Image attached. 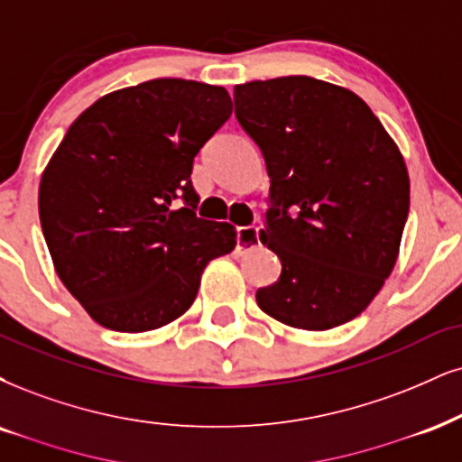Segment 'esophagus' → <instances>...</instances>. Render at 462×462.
Masks as SVG:
<instances>
[{
	"label": "esophagus",
	"instance_id": "obj_1",
	"mask_svg": "<svg viewBox=\"0 0 462 462\" xmlns=\"http://www.w3.org/2000/svg\"><path fill=\"white\" fill-rule=\"evenodd\" d=\"M259 244V226H240L237 229V253L244 254Z\"/></svg>",
	"mask_w": 462,
	"mask_h": 462
}]
</instances>
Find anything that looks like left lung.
Here are the masks:
<instances>
[{"label": "left lung", "instance_id": "obj_1", "mask_svg": "<svg viewBox=\"0 0 462 462\" xmlns=\"http://www.w3.org/2000/svg\"><path fill=\"white\" fill-rule=\"evenodd\" d=\"M236 117L270 175L259 240L282 263L259 309L323 332L366 310L394 270L409 214L405 158L360 96L312 77L236 85Z\"/></svg>", "mask_w": 462, "mask_h": 462}]
</instances>
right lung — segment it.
Masks as SVG:
<instances>
[{
	"instance_id": "obj_1",
	"label": "right lung",
	"mask_w": 462,
	"mask_h": 462,
	"mask_svg": "<svg viewBox=\"0 0 462 462\" xmlns=\"http://www.w3.org/2000/svg\"><path fill=\"white\" fill-rule=\"evenodd\" d=\"M225 88L153 79L102 96L44 169L38 212L55 272L88 315L150 332L184 315L236 226L197 218L192 161L231 116ZM181 198L186 208L174 209Z\"/></svg>"
}]
</instances>
